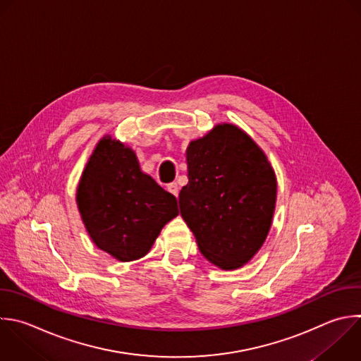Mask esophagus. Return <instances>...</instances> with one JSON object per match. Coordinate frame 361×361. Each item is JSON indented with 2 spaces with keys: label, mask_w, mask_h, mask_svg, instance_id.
<instances>
[{
  "label": "esophagus",
  "mask_w": 361,
  "mask_h": 361,
  "mask_svg": "<svg viewBox=\"0 0 361 361\" xmlns=\"http://www.w3.org/2000/svg\"><path fill=\"white\" fill-rule=\"evenodd\" d=\"M168 192H171L173 196H178L179 195V186L176 182H172L168 185Z\"/></svg>",
  "instance_id": "34e87169"
}]
</instances>
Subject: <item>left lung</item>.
Masks as SVG:
<instances>
[{
    "label": "left lung",
    "instance_id": "1",
    "mask_svg": "<svg viewBox=\"0 0 361 361\" xmlns=\"http://www.w3.org/2000/svg\"><path fill=\"white\" fill-rule=\"evenodd\" d=\"M189 182L180 214L203 257L221 269L247 264L274 216L276 178L262 149L238 127L219 124L186 149Z\"/></svg>",
    "mask_w": 361,
    "mask_h": 361
}]
</instances>
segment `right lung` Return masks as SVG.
<instances>
[{"label": "right lung", "instance_id": "obj_1", "mask_svg": "<svg viewBox=\"0 0 361 361\" xmlns=\"http://www.w3.org/2000/svg\"><path fill=\"white\" fill-rule=\"evenodd\" d=\"M76 200L93 243L124 262L144 257L179 214L176 197L141 171L130 147L109 135L93 151Z\"/></svg>", "mask_w": 361, "mask_h": 361}]
</instances>
